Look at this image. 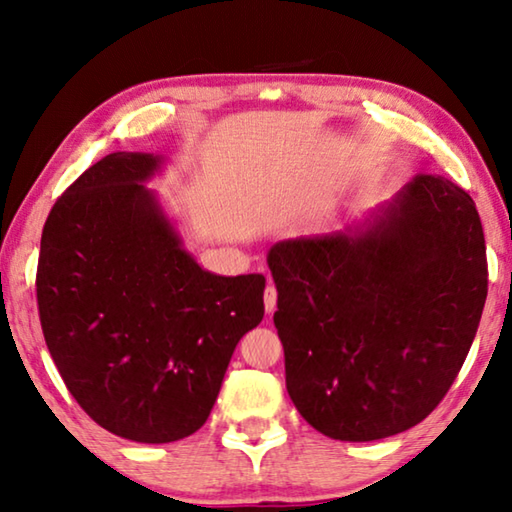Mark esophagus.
Listing matches in <instances>:
<instances>
[{
  "label": "esophagus",
  "mask_w": 512,
  "mask_h": 512,
  "mask_svg": "<svg viewBox=\"0 0 512 512\" xmlns=\"http://www.w3.org/2000/svg\"><path fill=\"white\" fill-rule=\"evenodd\" d=\"M275 307H277V289L273 287L271 282H268V287L264 291V309H266V314H273Z\"/></svg>",
  "instance_id": "34e87169"
}]
</instances>
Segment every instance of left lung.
<instances>
[{
    "mask_svg": "<svg viewBox=\"0 0 512 512\" xmlns=\"http://www.w3.org/2000/svg\"><path fill=\"white\" fill-rule=\"evenodd\" d=\"M266 262L287 391L311 427L368 443L436 409L488 296L470 194L422 173L361 223L280 241Z\"/></svg>",
    "mask_w": 512,
    "mask_h": 512,
    "instance_id": "obj_1",
    "label": "left lung"
}]
</instances>
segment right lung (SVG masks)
I'll return each instance as SVG.
<instances>
[{"label": "right lung", "mask_w": 512, "mask_h": 512, "mask_svg": "<svg viewBox=\"0 0 512 512\" xmlns=\"http://www.w3.org/2000/svg\"><path fill=\"white\" fill-rule=\"evenodd\" d=\"M153 153H110L58 198L40 239V325L67 391L135 443L205 424L232 352L264 318L266 277L198 266L144 183Z\"/></svg>", "instance_id": "1"}]
</instances>
